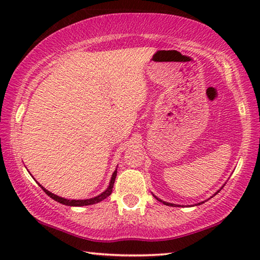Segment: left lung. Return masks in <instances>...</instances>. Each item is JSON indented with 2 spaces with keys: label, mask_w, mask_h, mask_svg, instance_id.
Instances as JSON below:
<instances>
[{
  "label": "left lung",
  "mask_w": 260,
  "mask_h": 260,
  "mask_svg": "<svg viewBox=\"0 0 260 260\" xmlns=\"http://www.w3.org/2000/svg\"><path fill=\"white\" fill-rule=\"evenodd\" d=\"M220 190H221V189H220ZM220 190H219V191H220ZM219 191H218V192H219ZM218 192H215V194H217V193H218ZM215 194H214V196H215ZM154 198H155L157 201H159V202H162V203H164V204H165V206L176 207V204H173V203H169V202H165V201H162V200H161V199H158V198H156L155 196H154ZM202 203H203V202H200V203H198V204H202ZM198 204H197V206H198ZM178 207H181V206H178ZM182 207H183V206H182Z\"/></svg>",
  "instance_id": "8db88e82"
}]
</instances>
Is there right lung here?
<instances>
[{
	"label": "right lung",
	"instance_id": "add662e5",
	"mask_svg": "<svg viewBox=\"0 0 260 260\" xmlns=\"http://www.w3.org/2000/svg\"><path fill=\"white\" fill-rule=\"evenodd\" d=\"M116 175H117V169H116L114 171V173L112 175V179H110V182H109V185L106 189V191H104L102 194H99L95 198H91V199H87V200H68V199H64V198H61V197H58L56 194H53V193H51L50 191H48L47 189H45L41 184H39L41 186V189L46 192V194H48L49 197H50L51 199H53L54 201L57 202H60L64 204V206H70V207H82V206H89V204H95V203H98L103 201L104 199H106L107 197H109L110 194H112L113 192V186H114V183H115V179H116Z\"/></svg>",
	"mask_w": 260,
	"mask_h": 260
}]
</instances>
